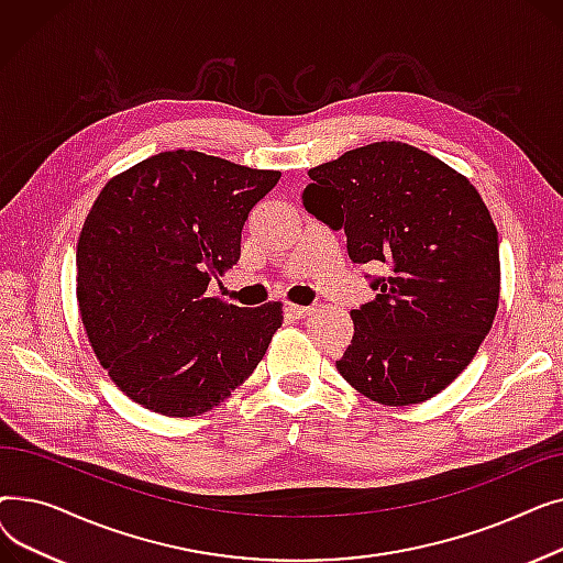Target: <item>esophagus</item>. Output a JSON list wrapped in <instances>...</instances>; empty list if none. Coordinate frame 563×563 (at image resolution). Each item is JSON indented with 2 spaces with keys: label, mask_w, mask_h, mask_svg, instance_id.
<instances>
[{
  "label": "esophagus",
  "mask_w": 563,
  "mask_h": 563,
  "mask_svg": "<svg viewBox=\"0 0 563 563\" xmlns=\"http://www.w3.org/2000/svg\"><path fill=\"white\" fill-rule=\"evenodd\" d=\"M312 312L310 306H297V303H285V314L294 317V319H303Z\"/></svg>",
  "instance_id": "esophagus-1"
}]
</instances>
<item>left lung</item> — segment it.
<instances>
[{
	"instance_id": "8db88e82",
	"label": "left lung",
	"mask_w": 563,
	"mask_h": 563,
	"mask_svg": "<svg viewBox=\"0 0 563 563\" xmlns=\"http://www.w3.org/2000/svg\"><path fill=\"white\" fill-rule=\"evenodd\" d=\"M303 205L344 230L349 257L383 264L376 299L351 310L335 363L383 406L420 404L475 358L499 301L497 228L465 175L401 141H378L308 170Z\"/></svg>"
}]
</instances>
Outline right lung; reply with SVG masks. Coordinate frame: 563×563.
<instances>
[{
    "instance_id": "obj_1",
    "label": "right lung",
    "mask_w": 563,
    "mask_h": 563,
    "mask_svg": "<svg viewBox=\"0 0 563 563\" xmlns=\"http://www.w3.org/2000/svg\"><path fill=\"white\" fill-rule=\"evenodd\" d=\"M278 170L168 151L111 177L77 242V301L100 365L168 418L219 406L253 374L283 303L230 306L207 285L236 264L253 207Z\"/></svg>"
}]
</instances>
